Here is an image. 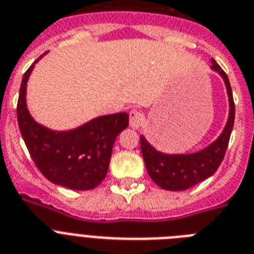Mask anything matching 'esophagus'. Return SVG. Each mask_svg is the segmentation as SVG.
I'll return each instance as SVG.
<instances>
[{
	"mask_svg": "<svg viewBox=\"0 0 254 254\" xmlns=\"http://www.w3.org/2000/svg\"><path fill=\"white\" fill-rule=\"evenodd\" d=\"M142 120H143V116H142V114L138 110L133 108L129 112V124H130V127L138 129L140 127V124H142Z\"/></svg>",
	"mask_w": 254,
	"mask_h": 254,
	"instance_id": "obj_1",
	"label": "esophagus"
}]
</instances>
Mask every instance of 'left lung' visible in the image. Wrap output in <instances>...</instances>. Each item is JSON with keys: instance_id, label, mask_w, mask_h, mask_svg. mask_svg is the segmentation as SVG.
Wrapping results in <instances>:
<instances>
[{"instance_id": "left-lung-1", "label": "left lung", "mask_w": 254, "mask_h": 254, "mask_svg": "<svg viewBox=\"0 0 254 254\" xmlns=\"http://www.w3.org/2000/svg\"><path fill=\"white\" fill-rule=\"evenodd\" d=\"M212 68L218 72L225 80L230 101L229 121L225 130L216 142L204 150L189 155H165L156 151L144 137H140V151L146 164L147 172L152 181L161 189L168 191H183L195 186L208 177L213 176L222 163L226 150L229 146L234 120H235V103L232 98L231 85L229 77L214 59Z\"/></svg>"}]
</instances>
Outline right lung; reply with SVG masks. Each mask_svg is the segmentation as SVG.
<instances>
[{"label":"right lung","mask_w":254,"mask_h":254,"mask_svg":"<svg viewBox=\"0 0 254 254\" xmlns=\"http://www.w3.org/2000/svg\"><path fill=\"white\" fill-rule=\"evenodd\" d=\"M32 69L33 64L23 74L16 114L33 163L55 185L72 190L94 189L107 174L115 139L127 127L129 116L120 112L98 117L71 131L49 130L32 119L25 106V86Z\"/></svg>","instance_id":"1"}]
</instances>
